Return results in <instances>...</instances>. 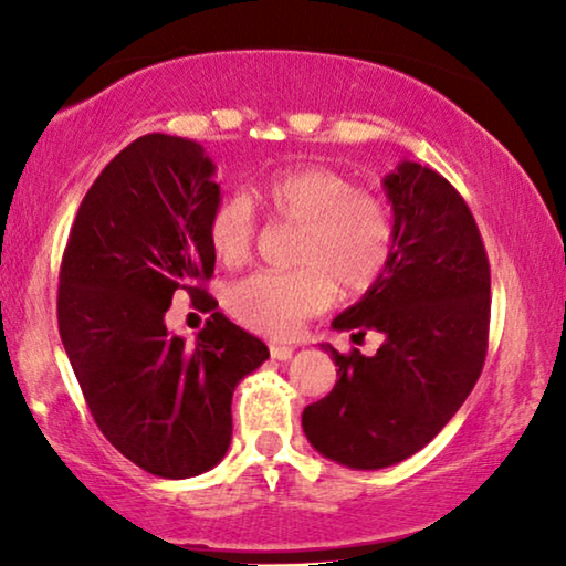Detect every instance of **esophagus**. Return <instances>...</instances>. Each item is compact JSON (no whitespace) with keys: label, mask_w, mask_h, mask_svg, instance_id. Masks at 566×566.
I'll return each instance as SVG.
<instances>
[{"label":"esophagus","mask_w":566,"mask_h":566,"mask_svg":"<svg viewBox=\"0 0 566 566\" xmlns=\"http://www.w3.org/2000/svg\"><path fill=\"white\" fill-rule=\"evenodd\" d=\"M296 347L291 345H277V343H270V355H273L275 360H291V355Z\"/></svg>","instance_id":"1"}]
</instances>
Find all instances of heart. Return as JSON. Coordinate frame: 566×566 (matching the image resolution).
I'll list each match as a JSON object with an SVG mask.
<instances>
[{
  "label": "heart",
  "mask_w": 566,
  "mask_h": 566,
  "mask_svg": "<svg viewBox=\"0 0 566 566\" xmlns=\"http://www.w3.org/2000/svg\"><path fill=\"white\" fill-rule=\"evenodd\" d=\"M270 221L298 227L289 273H254L229 285L223 306L242 327L270 337L296 335L308 316L332 306L337 289L363 293L389 268L397 247L391 206L358 190L329 167H293L254 188ZM258 219L244 196H227L208 216V244L221 265L252 254Z\"/></svg>",
  "instance_id": "heart-1"
}]
</instances>
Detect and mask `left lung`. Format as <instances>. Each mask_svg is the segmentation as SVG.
<instances>
[{
  "mask_svg": "<svg viewBox=\"0 0 566 566\" xmlns=\"http://www.w3.org/2000/svg\"><path fill=\"white\" fill-rule=\"evenodd\" d=\"M397 247L337 332H381L376 355H339L337 384L304 409V432L324 459L386 469L446 428L482 374L490 335V262L476 221L436 169L399 161L384 177Z\"/></svg>",
  "mask_w": 566,
  "mask_h": 566,
  "instance_id": "obj_1",
  "label": "left lung"
}]
</instances>
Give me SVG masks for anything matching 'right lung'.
<instances>
[{"label": "right lung", "instance_id": "right-lung-1", "mask_svg": "<svg viewBox=\"0 0 566 566\" xmlns=\"http://www.w3.org/2000/svg\"><path fill=\"white\" fill-rule=\"evenodd\" d=\"M216 165L190 138L146 134L84 196L61 260L59 332L103 436L161 479L213 469L231 443V397L268 345L213 312L196 345L165 314L213 275Z\"/></svg>", "mask_w": 566, "mask_h": 566}]
</instances>
